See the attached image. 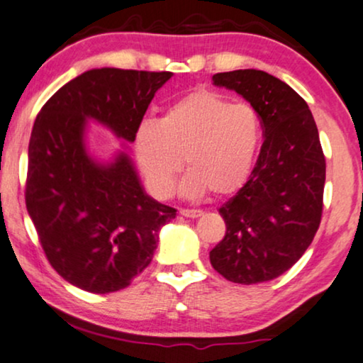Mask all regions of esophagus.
Listing matches in <instances>:
<instances>
[{
	"label": "esophagus",
	"mask_w": 363,
	"mask_h": 363,
	"mask_svg": "<svg viewBox=\"0 0 363 363\" xmlns=\"http://www.w3.org/2000/svg\"><path fill=\"white\" fill-rule=\"evenodd\" d=\"M180 215L185 218H198L203 215V211L201 210H190V208H183V210H180Z\"/></svg>",
	"instance_id": "esophagus-1"
}]
</instances>
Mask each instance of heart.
Masks as SVG:
<instances>
[{"instance_id": "b5f03b06", "label": "heart", "mask_w": 363, "mask_h": 363, "mask_svg": "<svg viewBox=\"0 0 363 363\" xmlns=\"http://www.w3.org/2000/svg\"><path fill=\"white\" fill-rule=\"evenodd\" d=\"M259 142L261 121L250 104H231L203 89L170 104L160 121L143 118L132 135L137 165L157 198L175 190L182 156L190 168L182 195L233 193L245 183Z\"/></svg>"}]
</instances>
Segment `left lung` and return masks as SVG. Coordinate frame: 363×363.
I'll use <instances>...</instances> for the list:
<instances>
[{
  "instance_id": "obj_1",
  "label": "left lung",
  "mask_w": 363,
  "mask_h": 363,
  "mask_svg": "<svg viewBox=\"0 0 363 363\" xmlns=\"http://www.w3.org/2000/svg\"><path fill=\"white\" fill-rule=\"evenodd\" d=\"M213 82L251 104L264 142L251 177L220 208L226 233L210 251L211 266L238 284L276 279L299 261L320 225L325 157L315 121L294 89L264 71L218 72Z\"/></svg>"
}]
</instances>
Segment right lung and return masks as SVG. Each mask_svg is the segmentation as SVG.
Wrapping results in <instances>:
<instances>
[{
    "label": "right lung",
    "mask_w": 363,
    "mask_h": 363,
    "mask_svg": "<svg viewBox=\"0 0 363 363\" xmlns=\"http://www.w3.org/2000/svg\"><path fill=\"white\" fill-rule=\"evenodd\" d=\"M172 72L92 69L39 111L29 138L26 208L49 264L94 294L121 291L150 264L158 231L177 210L145 195L127 153L97 163L84 145L86 118L132 142Z\"/></svg>",
    "instance_id": "obj_1"
}]
</instances>
